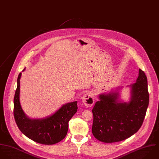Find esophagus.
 Segmentation results:
<instances>
[{
	"label": "esophagus",
	"mask_w": 159,
	"mask_h": 159,
	"mask_svg": "<svg viewBox=\"0 0 159 159\" xmlns=\"http://www.w3.org/2000/svg\"><path fill=\"white\" fill-rule=\"evenodd\" d=\"M82 102L87 107H92L94 104V97L92 93H87L82 96Z\"/></svg>",
	"instance_id": "obj_1"
}]
</instances>
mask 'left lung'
I'll return each mask as SVG.
<instances>
[{"label":"left lung","instance_id":"obj_1","mask_svg":"<svg viewBox=\"0 0 159 159\" xmlns=\"http://www.w3.org/2000/svg\"><path fill=\"white\" fill-rule=\"evenodd\" d=\"M131 86L128 102L119 100L117 89L107 95L99 96L92 109V133L98 140L111 143L126 139L141 128L149 105L147 77L141 69L136 83Z\"/></svg>","mask_w":159,"mask_h":159}]
</instances>
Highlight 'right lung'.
<instances>
[{"instance_id": "1", "label": "right lung", "mask_w": 159, "mask_h": 159, "mask_svg": "<svg viewBox=\"0 0 159 159\" xmlns=\"http://www.w3.org/2000/svg\"><path fill=\"white\" fill-rule=\"evenodd\" d=\"M21 76V73H20L13 109L15 120L18 128L25 136L36 143L47 145L59 143L67 134L68 122L77 111V101L64 104L55 114L47 118L30 119L24 113L20 102Z\"/></svg>"}]
</instances>
